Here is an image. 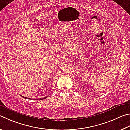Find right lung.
Listing matches in <instances>:
<instances>
[{"label":"right lung","instance_id":"add662e5","mask_svg":"<svg viewBox=\"0 0 130 130\" xmlns=\"http://www.w3.org/2000/svg\"><path fill=\"white\" fill-rule=\"evenodd\" d=\"M22 96H23L22 95H21ZM23 97L24 98H27V97H25V96H23ZM47 97H48V96H45V97H44V98H39V99H37V100H44V99H45V98H46Z\"/></svg>","mask_w":130,"mask_h":130}]
</instances>
